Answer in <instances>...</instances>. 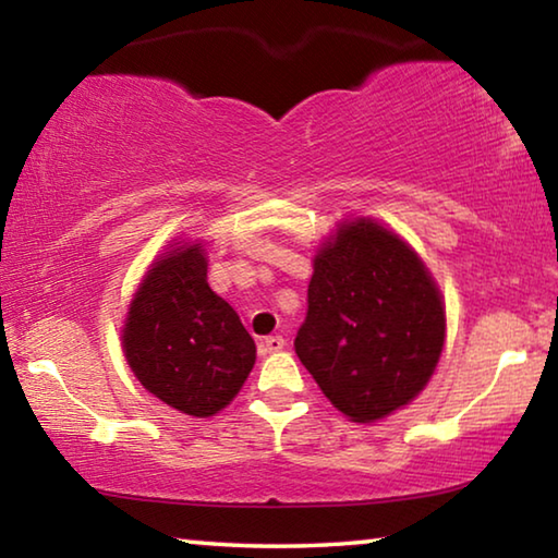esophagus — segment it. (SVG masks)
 I'll use <instances>...</instances> for the list:
<instances>
[{"instance_id": "34e87169", "label": "esophagus", "mask_w": 558, "mask_h": 558, "mask_svg": "<svg viewBox=\"0 0 558 558\" xmlns=\"http://www.w3.org/2000/svg\"><path fill=\"white\" fill-rule=\"evenodd\" d=\"M282 348H286V338H282V336H268L263 340V351L265 353H278V351H282Z\"/></svg>"}]
</instances>
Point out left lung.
<instances>
[{
  "label": "left lung",
  "mask_w": 558,
  "mask_h": 558,
  "mask_svg": "<svg viewBox=\"0 0 558 558\" xmlns=\"http://www.w3.org/2000/svg\"><path fill=\"white\" fill-rule=\"evenodd\" d=\"M446 305L418 253L373 218L340 222L313 257L295 353L355 423L409 405L434 376Z\"/></svg>",
  "instance_id": "obj_1"
}]
</instances>
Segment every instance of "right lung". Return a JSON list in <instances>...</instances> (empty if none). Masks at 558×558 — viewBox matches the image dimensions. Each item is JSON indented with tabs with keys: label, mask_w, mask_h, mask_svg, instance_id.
<instances>
[{
	"label": "right lung",
	"mask_w": 558,
	"mask_h": 558,
	"mask_svg": "<svg viewBox=\"0 0 558 558\" xmlns=\"http://www.w3.org/2000/svg\"><path fill=\"white\" fill-rule=\"evenodd\" d=\"M130 371L170 409L210 418L230 405L255 365V340L228 301L207 286L199 240L157 255L122 326Z\"/></svg>",
	"instance_id": "1"
}]
</instances>
